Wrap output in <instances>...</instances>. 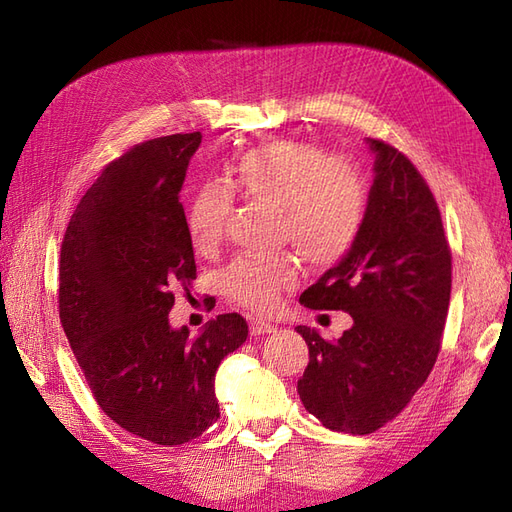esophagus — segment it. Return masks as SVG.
I'll use <instances>...</instances> for the list:
<instances>
[{
  "label": "esophagus",
  "instance_id": "obj_1",
  "mask_svg": "<svg viewBox=\"0 0 512 512\" xmlns=\"http://www.w3.org/2000/svg\"><path fill=\"white\" fill-rule=\"evenodd\" d=\"M275 331V327L271 322H265V320H260V318H254V320H250V333L252 335H267V333H273Z\"/></svg>",
  "mask_w": 512,
  "mask_h": 512
}]
</instances>
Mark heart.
Listing matches in <instances>:
<instances>
[{
    "label": "heart",
    "instance_id": "1",
    "mask_svg": "<svg viewBox=\"0 0 512 512\" xmlns=\"http://www.w3.org/2000/svg\"><path fill=\"white\" fill-rule=\"evenodd\" d=\"M230 188L280 211V239L316 267L337 265L350 254L367 215L363 170L303 141H277L243 153ZM230 209L232 192L224 185L207 183L194 194L185 226L196 250L209 252L222 241ZM294 284L297 265L288 254L241 256L220 275L226 297L252 312H269Z\"/></svg>",
    "mask_w": 512,
    "mask_h": 512
}]
</instances>
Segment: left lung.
<instances>
[{"label": "left lung", "instance_id": "left-lung-1", "mask_svg": "<svg viewBox=\"0 0 512 512\" xmlns=\"http://www.w3.org/2000/svg\"><path fill=\"white\" fill-rule=\"evenodd\" d=\"M367 143L376 177L361 235L299 299L309 309H342L354 324L337 342L297 327L309 348L297 384L305 410L354 436L393 421L425 384L453 282L451 247L427 181L393 145Z\"/></svg>", "mask_w": 512, "mask_h": 512}]
</instances>
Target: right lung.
<instances>
[{"label": "right lung", "mask_w": 512, "mask_h": 512, "mask_svg": "<svg viewBox=\"0 0 512 512\" xmlns=\"http://www.w3.org/2000/svg\"><path fill=\"white\" fill-rule=\"evenodd\" d=\"M200 141L170 134L113 160L61 241L59 320L89 391L111 421L162 446L218 421L215 371L247 339L239 314L198 337L168 324L175 292L196 280L179 192Z\"/></svg>", "instance_id": "add662e5"}]
</instances>
